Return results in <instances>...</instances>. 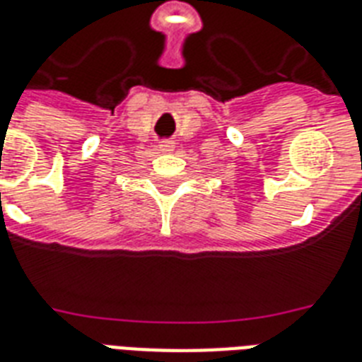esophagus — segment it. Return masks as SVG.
I'll return each instance as SVG.
<instances>
[{"label": "esophagus", "mask_w": 362, "mask_h": 362, "mask_svg": "<svg viewBox=\"0 0 362 362\" xmlns=\"http://www.w3.org/2000/svg\"><path fill=\"white\" fill-rule=\"evenodd\" d=\"M173 148H175V142H173V141H161V142H159V150H161V152H173Z\"/></svg>", "instance_id": "esophagus-1"}]
</instances>
